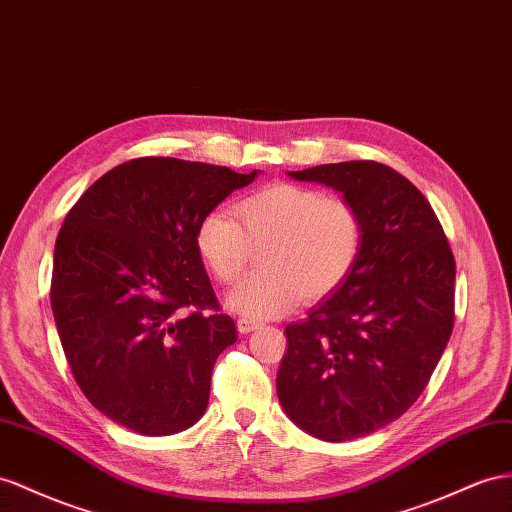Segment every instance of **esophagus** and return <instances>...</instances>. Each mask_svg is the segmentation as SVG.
<instances>
[{
	"instance_id": "1",
	"label": "esophagus",
	"mask_w": 512,
	"mask_h": 512,
	"mask_svg": "<svg viewBox=\"0 0 512 512\" xmlns=\"http://www.w3.org/2000/svg\"><path fill=\"white\" fill-rule=\"evenodd\" d=\"M259 326H261V324H259V322H255V320H251V318H240V320H238V331H240L242 335L257 331Z\"/></svg>"
}]
</instances>
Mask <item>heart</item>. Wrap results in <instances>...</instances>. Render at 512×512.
Listing matches in <instances>:
<instances>
[{"label":"heart","instance_id":"heart-1","mask_svg":"<svg viewBox=\"0 0 512 512\" xmlns=\"http://www.w3.org/2000/svg\"><path fill=\"white\" fill-rule=\"evenodd\" d=\"M233 214H205L194 244L222 285L238 281L259 248L264 268L229 294L231 309L248 318H277L298 298L313 303L333 294L363 253L365 225L357 205L318 188L274 181L235 201Z\"/></svg>","mask_w":512,"mask_h":512}]
</instances>
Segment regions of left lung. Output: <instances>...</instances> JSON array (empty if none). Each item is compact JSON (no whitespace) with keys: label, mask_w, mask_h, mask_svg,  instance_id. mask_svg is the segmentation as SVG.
I'll list each match as a JSON object with an SVG mask.
<instances>
[{"label":"left lung","mask_w":512,"mask_h":512,"mask_svg":"<svg viewBox=\"0 0 512 512\" xmlns=\"http://www.w3.org/2000/svg\"><path fill=\"white\" fill-rule=\"evenodd\" d=\"M290 175L355 203L365 242L350 277L285 329L279 402L313 437L359 439L409 411L435 372L454 326V255L426 196L385 164Z\"/></svg>","instance_id":"obj_1"}]
</instances>
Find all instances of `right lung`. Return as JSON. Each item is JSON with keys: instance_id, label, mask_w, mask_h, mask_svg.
<instances>
[{"instance_id": "1", "label": "right lung", "mask_w": 512, "mask_h": 512, "mask_svg": "<svg viewBox=\"0 0 512 512\" xmlns=\"http://www.w3.org/2000/svg\"><path fill=\"white\" fill-rule=\"evenodd\" d=\"M255 175L136 157L99 177L64 218L51 309L75 383L112 422L155 437L205 413L214 363L238 331L194 233Z\"/></svg>"}]
</instances>
